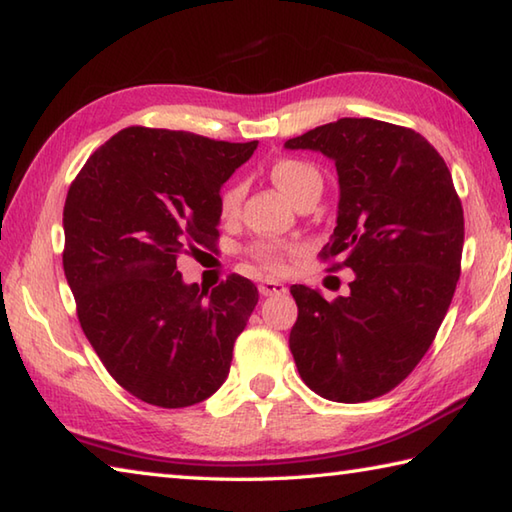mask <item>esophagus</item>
<instances>
[{"instance_id":"esophagus-1","label":"esophagus","mask_w":512,"mask_h":512,"mask_svg":"<svg viewBox=\"0 0 512 512\" xmlns=\"http://www.w3.org/2000/svg\"><path fill=\"white\" fill-rule=\"evenodd\" d=\"M259 293H262L264 297L282 295V293H286V286L282 282H277V279H264V282L259 284Z\"/></svg>"}]
</instances>
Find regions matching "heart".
I'll return each instance as SVG.
<instances>
[{"mask_svg":"<svg viewBox=\"0 0 512 512\" xmlns=\"http://www.w3.org/2000/svg\"><path fill=\"white\" fill-rule=\"evenodd\" d=\"M270 179L277 184V188L282 190L286 197L295 199L302 195V190L310 184H322L319 179V173L315 166H310L308 162H302V159H277V162L270 166ZM242 199H244V184L235 179L230 182L224 190L222 197H219V215L224 219H235L239 215V208H242ZM297 246L290 242H282V239H273V237H262L255 239L253 244L248 246V255L257 259L259 264L266 266L273 273H279L286 266V257L290 253H295Z\"/></svg>","mask_w":512,"mask_h":512,"instance_id":"1","label":"heart"}]
</instances>
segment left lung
Here are the masks:
<instances>
[{
    "label": "left lung",
    "instance_id": "obj_1",
    "mask_svg": "<svg viewBox=\"0 0 512 512\" xmlns=\"http://www.w3.org/2000/svg\"><path fill=\"white\" fill-rule=\"evenodd\" d=\"M286 148L335 162L337 226L319 259L355 273L333 302L290 286L299 310L290 353L317 395L368 402L413 373L444 322L462 273V202L442 155L413 128L342 117Z\"/></svg>",
    "mask_w": 512,
    "mask_h": 512
}]
</instances>
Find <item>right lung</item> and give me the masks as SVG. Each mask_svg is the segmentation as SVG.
<instances>
[{"instance_id": "right-lung-1", "label": "right lung", "mask_w": 512, "mask_h": 512, "mask_svg": "<svg viewBox=\"0 0 512 512\" xmlns=\"http://www.w3.org/2000/svg\"><path fill=\"white\" fill-rule=\"evenodd\" d=\"M257 142L128 126L88 157L64 204V273L79 324L110 377L159 408L224 384L257 286L184 284L177 257L217 248L219 188Z\"/></svg>"}]
</instances>
